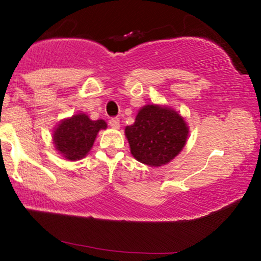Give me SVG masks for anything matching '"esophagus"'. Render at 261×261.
I'll list each match as a JSON object with an SVG mask.
<instances>
[{"label":"esophagus","instance_id":"obj_1","mask_svg":"<svg viewBox=\"0 0 261 261\" xmlns=\"http://www.w3.org/2000/svg\"><path fill=\"white\" fill-rule=\"evenodd\" d=\"M109 126L114 128V129H119L120 128V120L117 117H113L109 120Z\"/></svg>","mask_w":261,"mask_h":261}]
</instances>
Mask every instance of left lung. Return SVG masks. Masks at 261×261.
Segmentation results:
<instances>
[{
    "mask_svg": "<svg viewBox=\"0 0 261 261\" xmlns=\"http://www.w3.org/2000/svg\"><path fill=\"white\" fill-rule=\"evenodd\" d=\"M124 134L138 162L159 167L181 152L189 138V126L171 107L148 103L139 110L134 123L124 128Z\"/></svg>",
    "mask_w": 261,
    "mask_h": 261,
    "instance_id": "obj_1",
    "label": "left lung"
}]
</instances>
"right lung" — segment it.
<instances>
[{"instance_id":"obj_1","label":"right lung","mask_w":261,"mask_h":261,"mask_svg":"<svg viewBox=\"0 0 261 261\" xmlns=\"http://www.w3.org/2000/svg\"><path fill=\"white\" fill-rule=\"evenodd\" d=\"M101 129H107L105 120L94 121L85 113H77L57 124L52 140L57 152L64 159L76 162L90 152Z\"/></svg>"}]
</instances>
